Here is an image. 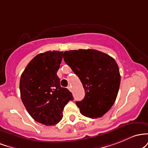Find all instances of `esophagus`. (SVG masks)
Returning <instances> with one entry per match:
<instances>
[{
    "instance_id": "esophagus-1",
    "label": "esophagus",
    "mask_w": 148,
    "mask_h": 148,
    "mask_svg": "<svg viewBox=\"0 0 148 148\" xmlns=\"http://www.w3.org/2000/svg\"><path fill=\"white\" fill-rule=\"evenodd\" d=\"M68 89H69L70 91H71V89H71V86H69V87H68Z\"/></svg>"
}]
</instances>
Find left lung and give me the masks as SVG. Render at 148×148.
<instances>
[{"mask_svg":"<svg viewBox=\"0 0 148 148\" xmlns=\"http://www.w3.org/2000/svg\"><path fill=\"white\" fill-rule=\"evenodd\" d=\"M63 58L77 75L85 91L76 105L89 118L102 117L116 100L120 84L118 65L108 54L96 49L66 51Z\"/></svg>","mask_w":148,"mask_h":148,"instance_id":"8db88e82","label":"left lung"}]
</instances>
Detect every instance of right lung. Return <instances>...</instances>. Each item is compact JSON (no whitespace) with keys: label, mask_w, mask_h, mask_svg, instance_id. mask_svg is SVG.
I'll return each mask as SVG.
<instances>
[{"label":"right lung","mask_w":148,"mask_h":148,"mask_svg":"<svg viewBox=\"0 0 148 148\" xmlns=\"http://www.w3.org/2000/svg\"><path fill=\"white\" fill-rule=\"evenodd\" d=\"M63 52L48 51L36 55L22 73L19 83L21 99L30 115L46 126L59 123L72 93L61 87L56 75Z\"/></svg>","instance_id":"add662e5"}]
</instances>
